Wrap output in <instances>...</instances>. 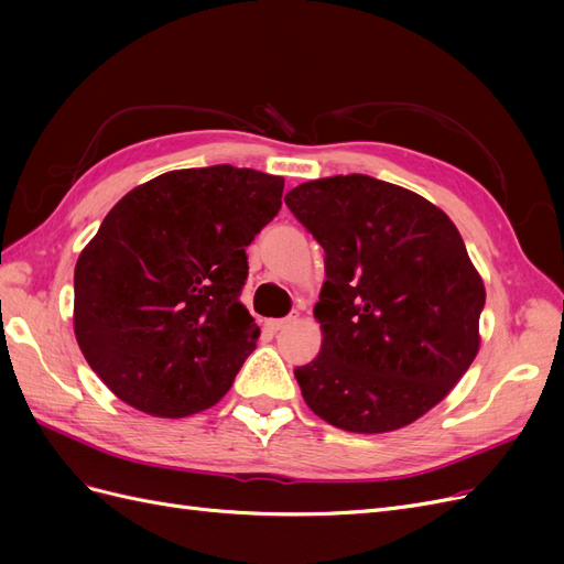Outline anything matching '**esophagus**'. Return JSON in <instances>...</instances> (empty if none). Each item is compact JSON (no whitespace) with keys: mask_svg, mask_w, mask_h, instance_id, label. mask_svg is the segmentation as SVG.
Returning <instances> with one entry per match:
<instances>
[{"mask_svg":"<svg viewBox=\"0 0 564 564\" xmlns=\"http://www.w3.org/2000/svg\"><path fill=\"white\" fill-rule=\"evenodd\" d=\"M299 319V313H292L289 317H282V319H268L265 322V327L270 329V332H282V329H286L289 324H294Z\"/></svg>","mask_w":564,"mask_h":564,"instance_id":"esophagus-1","label":"esophagus"}]
</instances>
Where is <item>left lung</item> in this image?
Returning a JSON list of instances; mask_svg holds the SVG:
<instances>
[{"label": "left lung", "mask_w": 564, "mask_h": 564, "mask_svg": "<svg viewBox=\"0 0 564 564\" xmlns=\"http://www.w3.org/2000/svg\"><path fill=\"white\" fill-rule=\"evenodd\" d=\"M324 249L322 348L296 367L303 400L350 433H388L433 409L473 365L485 284L445 212L365 174L289 191Z\"/></svg>", "instance_id": "8db88e82"}]
</instances>
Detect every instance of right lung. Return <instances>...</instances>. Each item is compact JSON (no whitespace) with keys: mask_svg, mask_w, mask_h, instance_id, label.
I'll return each mask as SVG.
<instances>
[{"mask_svg":"<svg viewBox=\"0 0 564 564\" xmlns=\"http://www.w3.org/2000/svg\"><path fill=\"white\" fill-rule=\"evenodd\" d=\"M284 178L216 164L166 172L119 199L75 265V336L119 400L202 412L230 390L261 329L240 303L247 247Z\"/></svg>","mask_w":564,"mask_h":564,"instance_id":"obj_1","label":"right lung"}]
</instances>
